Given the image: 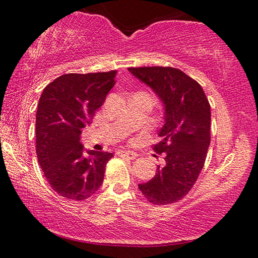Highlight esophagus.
<instances>
[{
	"mask_svg": "<svg viewBox=\"0 0 258 258\" xmlns=\"http://www.w3.org/2000/svg\"><path fill=\"white\" fill-rule=\"evenodd\" d=\"M118 157H123V158H128V160H135L136 158V154L132 153V151H123V150H118L116 153Z\"/></svg>",
	"mask_w": 258,
	"mask_h": 258,
	"instance_id": "34e87169",
	"label": "esophagus"
}]
</instances>
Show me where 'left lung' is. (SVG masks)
<instances>
[{
	"mask_svg": "<svg viewBox=\"0 0 258 258\" xmlns=\"http://www.w3.org/2000/svg\"><path fill=\"white\" fill-rule=\"evenodd\" d=\"M153 89L164 104V125L154 146L164 154L165 164L157 167L150 181L139 184L148 202L165 206L178 202L195 184L210 146L211 111L199 82L171 67L128 68Z\"/></svg>",
	"mask_w": 258,
	"mask_h": 258,
	"instance_id": "left-lung-1",
	"label": "left lung"
}]
</instances>
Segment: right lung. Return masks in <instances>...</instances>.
I'll return each instance as SVG.
<instances>
[{
	"label": "right lung",
	"instance_id": "1",
	"mask_svg": "<svg viewBox=\"0 0 258 258\" xmlns=\"http://www.w3.org/2000/svg\"><path fill=\"white\" fill-rule=\"evenodd\" d=\"M117 72L64 74L43 89L36 112V155L51 189L69 200L89 199L102 185L114 156L84 151L82 129L115 86Z\"/></svg>",
	"mask_w": 258,
	"mask_h": 258
}]
</instances>
